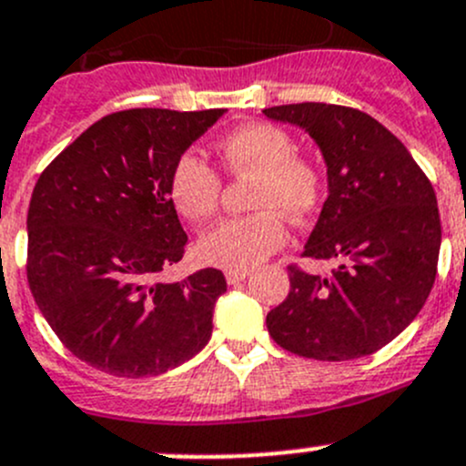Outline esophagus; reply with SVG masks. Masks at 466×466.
<instances>
[{"instance_id":"34e87169","label":"esophagus","mask_w":466,"mask_h":466,"mask_svg":"<svg viewBox=\"0 0 466 466\" xmlns=\"http://www.w3.org/2000/svg\"><path fill=\"white\" fill-rule=\"evenodd\" d=\"M248 275H250V270H225V279H228V284L232 286L246 279Z\"/></svg>"}]
</instances>
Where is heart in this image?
I'll use <instances>...</instances> for the list:
<instances>
[{"mask_svg":"<svg viewBox=\"0 0 466 466\" xmlns=\"http://www.w3.org/2000/svg\"><path fill=\"white\" fill-rule=\"evenodd\" d=\"M218 159L229 176H255L250 205L259 209L228 218L205 232L198 257L209 266L248 270L279 250L289 238L284 216L307 218L320 205L322 176L309 159L295 155V142L272 124H248L220 139ZM223 182L194 150L176 157L168 171V200L182 218L203 223L216 214Z\"/></svg>","mask_w":466,"mask_h":466,"instance_id":"obj_1","label":"heart"}]
</instances>
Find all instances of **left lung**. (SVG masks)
<instances>
[{"mask_svg": "<svg viewBox=\"0 0 466 466\" xmlns=\"http://www.w3.org/2000/svg\"><path fill=\"white\" fill-rule=\"evenodd\" d=\"M320 146L329 196L302 257L336 259L329 277L289 266L290 293L268 333L290 354L351 360L374 354L417 318L433 289L441 225L426 173L385 126L331 103L266 107Z\"/></svg>", "mask_w": 466, "mask_h": 466, "instance_id": "8db88e82", "label": "left lung"}]
</instances>
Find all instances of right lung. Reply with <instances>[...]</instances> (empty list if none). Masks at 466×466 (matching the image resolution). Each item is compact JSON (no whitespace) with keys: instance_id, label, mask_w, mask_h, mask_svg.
<instances>
[{"instance_id":"add662e5","label":"right lung","mask_w":466,"mask_h":466,"mask_svg":"<svg viewBox=\"0 0 466 466\" xmlns=\"http://www.w3.org/2000/svg\"><path fill=\"white\" fill-rule=\"evenodd\" d=\"M225 110L112 112L37 177L26 277L45 320L76 359L115 377H157L211 338L228 290L216 268L182 281L159 272L185 255L168 171Z\"/></svg>"}]
</instances>
